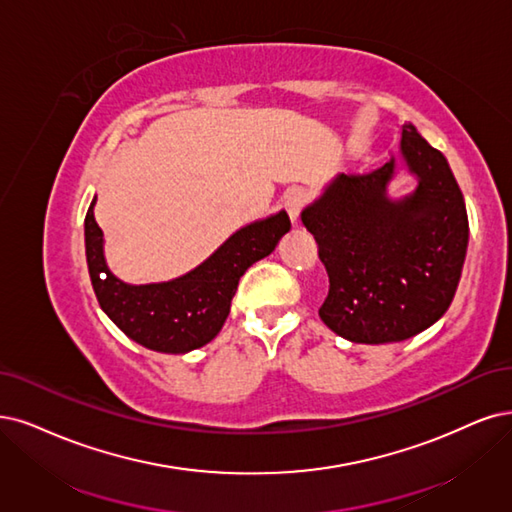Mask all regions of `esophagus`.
I'll return each mask as SVG.
<instances>
[{
    "label": "esophagus",
    "mask_w": 512,
    "mask_h": 512,
    "mask_svg": "<svg viewBox=\"0 0 512 512\" xmlns=\"http://www.w3.org/2000/svg\"><path fill=\"white\" fill-rule=\"evenodd\" d=\"M304 204H306V192L301 187H291L285 194V208H287V213L293 223L299 221V213H301V208H304Z\"/></svg>",
    "instance_id": "34e87169"
}]
</instances>
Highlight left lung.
Listing matches in <instances>:
<instances>
[{"instance_id": "left-lung-1", "label": "left lung", "mask_w": 512, "mask_h": 512, "mask_svg": "<svg viewBox=\"0 0 512 512\" xmlns=\"http://www.w3.org/2000/svg\"><path fill=\"white\" fill-rule=\"evenodd\" d=\"M401 151L420 181L411 196L388 200L390 160L335 177L301 213L329 274L318 314L356 344L403 342L437 323L464 266L468 217L445 156L413 124H403Z\"/></svg>"}]
</instances>
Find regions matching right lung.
Listing matches in <instances>:
<instances>
[{"label":"right lung","instance_id":"obj_1","mask_svg":"<svg viewBox=\"0 0 512 512\" xmlns=\"http://www.w3.org/2000/svg\"><path fill=\"white\" fill-rule=\"evenodd\" d=\"M92 200L86 221V261L94 295L103 312L137 344L166 354L202 348L221 331L230 314L240 276L268 257L291 230L285 211L242 227L189 274L158 285H126L107 270L103 232Z\"/></svg>","mask_w":512,"mask_h":512}]
</instances>
